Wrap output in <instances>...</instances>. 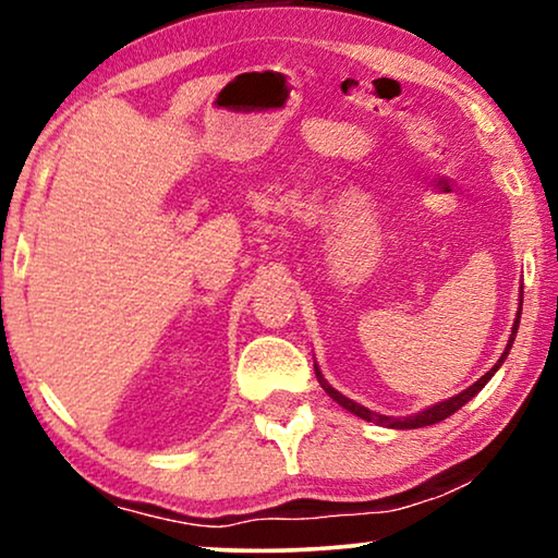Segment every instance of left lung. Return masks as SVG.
Wrapping results in <instances>:
<instances>
[{"instance_id": "left-lung-1", "label": "left lung", "mask_w": 558, "mask_h": 558, "mask_svg": "<svg viewBox=\"0 0 558 558\" xmlns=\"http://www.w3.org/2000/svg\"><path fill=\"white\" fill-rule=\"evenodd\" d=\"M518 323H521V312H518V317H515V325H513V335H510V340H508V348H506V353L500 355V361L493 365L490 371L485 373L483 378L477 380V384H472L470 388H464L462 393H457V396H452V399H447V401H441V403H437V407H429V409H424V411H418L416 416H403V418H393V416H384V414H376V411H371V409H365V407H361V403H355V401H350L348 396H342L340 391H335V388L327 384V380L323 378V373H317V378H319V386L325 388L327 393H330V399H335L340 403L342 409H348L350 414H355V416H361V418H365V422H376V424H380V426H391V429H418V426H429V424H437V422H445L447 416H452L457 409H462L464 403H468L472 396H475L477 391H483L485 388V384L487 380L493 378V373L500 368L502 365V361H506V355H508V350H510V345H513V340H515V332H518Z\"/></svg>"}]
</instances>
